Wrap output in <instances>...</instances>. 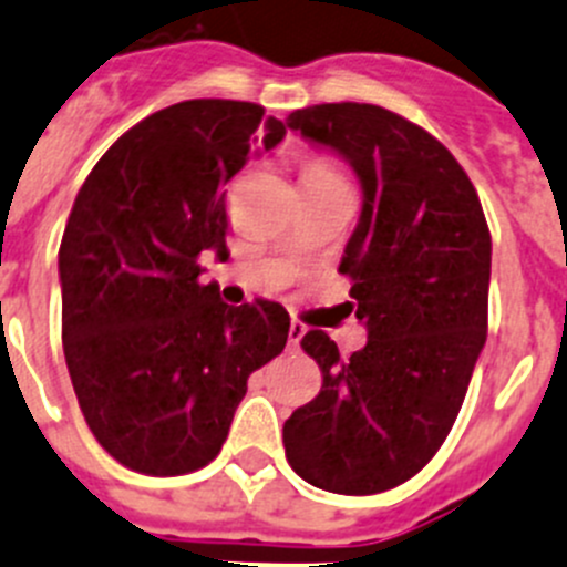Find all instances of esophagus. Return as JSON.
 Segmentation results:
<instances>
[{
  "instance_id": "esophagus-1",
  "label": "esophagus",
  "mask_w": 567,
  "mask_h": 567,
  "mask_svg": "<svg viewBox=\"0 0 567 567\" xmlns=\"http://www.w3.org/2000/svg\"><path fill=\"white\" fill-rule=\"evenodd\" d=\"M303 337H306V326H303V322H298V320L289 322V344H292V348H298L300 339H303Z\"/></svg>"
}]
</instances>
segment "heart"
<instances>
[{
	"label": "heart",
	"instance_id": "1",
	"mask_svg": "<svg viewBox=\"0 0 567 567\" xmlns=\"http://www.w3.org/2000/svg\"><path fill=\"white\" fill-rule=\"evenodd\" d=\"M300 181H342V177L331 166L322 164V161H309L303 166V172H300Z\"/></svg>",
	"mask_w": 567,
	"mask_h": 567
}]
</instances>
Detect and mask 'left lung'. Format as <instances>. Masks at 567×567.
<instances>
[{"mask_svg":"<svg viewBox=\"0 0 567 567\" xmlns=\"http://www.w3.org/2000/svg\"><path fill=\"white\" fill-rule=\"evenodd\" d=\"M287 127L361 183L339 272L368 344L342 359L326 331L306 333L322 390L284 423V449L315 487L384 493L425 467L465 401L487 337V219L454 155L386 107L328 102L289 113Z\"/></svg>","mask_w":567,"mask_h":567,"instance_id":"left-lung-1","label":"left lung"}]
</instances>
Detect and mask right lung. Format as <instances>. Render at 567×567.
<instances>
[{
    "instance_id": "right-lung-1",
    "label": "right lung",
    "mask_w": 567,
    "mask_h": 567,
    "mask_svg": "<svg viewBox=\"0 0 567 567\" xmlns=\"http://www.w3.org/2000/svg\"><path fill=\"white\" fill-rule=\"evenodd\" d=\"M284 122L261 105L186 100L118 136L78 192L58 252L63 353L102 449L147 476L223 451L252 370L284 350L280 303L228 306L199 256H228V183Z\"/></svg>"
}]
</instances>
